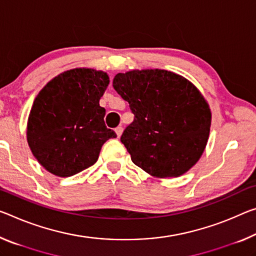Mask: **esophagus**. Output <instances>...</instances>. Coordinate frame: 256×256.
I'll return each mask as SVG.
<instances>
[{
    "label": "esophagus",
    "instance_id": "esophagus-1",
    "mask_svg": "<svg viewBox=\"0 0 256 256\" xmlns=\"http://www.w3.org/2000/svg\"><path fill=\"white\" fill-rule=\"evenodd\" d=\"M115 132H116V134H117V136H122V133H123V128L122 126H117L116 128H115Z\"/></svg>",
    "mask_w": 256,
    "mask_h": 256
}]
</instances>
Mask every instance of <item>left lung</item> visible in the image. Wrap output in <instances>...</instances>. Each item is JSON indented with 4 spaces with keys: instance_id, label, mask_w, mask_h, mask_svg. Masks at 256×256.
I'll use <instances>...</instances> for the list:
<instances>
[{
    "instance_id": "left-lung-1",
    "label": "left lung",
    "mask_w": 256,
    "mask_h": 256,
    "mask_svg": "<svg viewBox=\"0 0 256 256\" xmlns=\"http://www.w3.org/2000/svg\"><path fill=\"white\" fill-rule=\"evenodd\" d=\"M112 86L134 115L120 136L133 163L157 178L180 176L197 163L210 110L189 80L168 70H131L114 77Z\"/></svg>"
}]
</instances>
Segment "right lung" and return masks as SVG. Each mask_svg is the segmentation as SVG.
I'll return each mask as SVG.
<instances>
[{
    "instance_id": "1",
    "label": "right lung",
    "mask_w": 256,
    "mask_h": 256,
    "mask_svg": "<svg viewBox=\"0 0 256 256\" xmlns=\"http://www.w3.org/2000/svg\"><path fill=\"white\" fill-rule=\"evenodd\" d=\"M109 84L104 72L67 70L51 80L34 100L27 141L38 163L67 178L98 160L102 144L116 133L108 128L99 100Z\"/></svg>"
}]
</instances>
